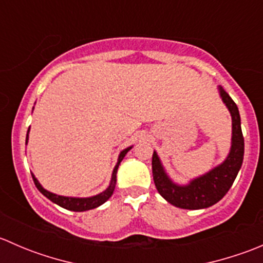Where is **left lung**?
<instances>
[{"label": "left lung", "instance_id": "8db88e82", "mask_svg": "<svg viewBox=\"0 0 263 263\" xmlns=\"http://www.w3.org/2000/svg\"><path fill=\"white\" fill-rule=\"evenodd\" d=\"M222 103L232 116V145L222 163L208 173L191 179L187 184H178L168 176L160 158L154 151L153 177L158 192L173 206L185 210H200L219 202L232 187L243 163L245 139L237 104L221 86H217Z\"/></svg>", "mask_w": 263, "mask_h": 263}]
</instances>
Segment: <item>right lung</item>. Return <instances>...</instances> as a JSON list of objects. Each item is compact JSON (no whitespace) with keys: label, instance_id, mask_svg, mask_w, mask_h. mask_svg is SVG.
<instances>
[{"label":"right lung","instance_id":"add662e5","mask_svg":"<svg viewBox=\"0 0 263 263\" xmlns=\"http://www.w3.org/2000/svg\"><path fill=\"white\" fill-rule=\"evenodd\" d=\"M29 132H30V127H29L28 134H26V144H28V140H29ZM131 148H132V146L123 148V150L119 153L118 161H117L115 169H113L112 178H110L109 185L107 187V190H104L103 192L98 193V195H95V196H90V197H70V196L55 195V193L49 192V191H47L46 188H43V185L39 183V181L35 178V176H34V174H31V176H33L34 183H35L36 188H38V190L41 191V192L43 193L47 198H49L52 202H54L55 205L61 206V208L66 209V210L78 211V213H81V211L92 210V209L99 208L100 205H103L104 202H107V201L110 198V196L113 195V192H115V188H116V183H117V171H118V166H119V164H121V161L123 160L124 156H126V154L128 153Z\"/></svg>","mask_w":263,"mask_h":263}]
</instances>
